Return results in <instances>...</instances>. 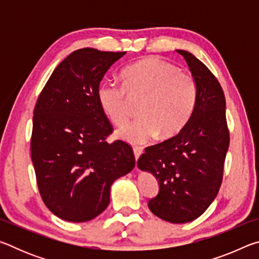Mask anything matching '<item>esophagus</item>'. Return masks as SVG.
Instances as JSON below:
<instances>
[{"label":"esophagus","instance_id":"esophagus-1","mask_svg":"<svg viewBox=\"0 0 259 259\" xmlns=\"http://www.w3.org/2000/svg\"><path fill=\"white\" fill-rule=\"evenodd\" d=\"M143 153V148L142 147H134V154H135V159L136 161L138 160V157L140 156V154Z\"/></svg>","mask_w":259,"mask_h":259}]
</instances>
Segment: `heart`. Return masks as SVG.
Returning <instances> with one entry per match:
<instances>
[{
  "instance_id": "obj_1",
  "label": "heart",
  "mask_w": 259,
  "mask_h": 259,
  "mask_svg": "<svg viewBox=\"0 0 259 259\" xmlns=\"http://www.w3.org/2000/svg\"><path fill=\"white\" fill-rule=\"evenodd\" d=\"M124 87L104 82L97 91L103 112L114 124L129 120V96H145L139 119L116 133L131 144L146 143L155 136L170 138L184 129L194 111L198 89L194 77L156 57L136 61L122 73Z\"/></svg>"
}]
</instances>
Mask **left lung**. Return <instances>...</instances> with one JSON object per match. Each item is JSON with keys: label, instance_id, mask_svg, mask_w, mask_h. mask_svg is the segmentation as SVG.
Returning a JSON list of instances; mask_svg holds the SVG:
<instances>
[{"label": "left lung", "instance_id": "obj_1", "mask_svg": "<svg viewBox=\"0 0 259 259\" xmlns=\"http://www.w3.org/2000/svg\"><path fill=\"white\" fill-rule=\"evenodd\" d=\"M176 51L186 60L196 83L194 111L181 133L146 147L137 165L159 181V193L148 201L151 211L165 222L184 224L200 217L217 196L230 133L218 80L190 52Z\"/></svg>", "mask_w": 259, "mask_h": 259}]
</instances>
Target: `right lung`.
<instances>
[{
	"label": "right lung",
	"mask_w": 259,
	"mask_h": 259,
	"mask_svg": "<svg viewBox=\"0 0 259 259\" xmlns=\"http://www.w3.org/2000/svg\"><path fill=\"white\" fill-rule=\"evenodd\" d=\"M125 52L83 48L56 67L34 108L30 155L43 202L64 221L82 223L107 208L109 190L135 166L133 148L106 142L113 126L97 91Z\"/></svg>",
	"instance_id": "right-lung-1"
}]
</instances>
